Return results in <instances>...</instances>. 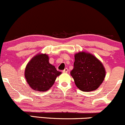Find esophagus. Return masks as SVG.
Returning <instances> with one entry per match:
<instances>
[{"instance_id": "34e87169", "label": "esophagus", "mask_w": 125, "mask_h": 125, "mask_svg": "<svg viewBox=\"0 0 125 125\" xmlns=\"http://www.w3.org/2000/svg\"><path fill=\"white\" fill-rule=\"evenodd\" d=\"M62 72L63 73H67L68 72V68H65V69H64V70Z\"/></svg>"}]
</instances>
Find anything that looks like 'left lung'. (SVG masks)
Returning <instances> with one entry per match:
<instances>
[{"instance_id":"left-lung-1","label":"left lung","mask_w":125,"mask_h":125,"mask_svg":"<svg viewBox=\"0 0 125 125\" xmlns=\"http://www.w3.org/2000/svg\"><path fill=\"white\" fill-rule=\"evenodd\" d=\"M73 68L71 75L80 90H96L103 82L106 71L102 62L89 52H80L75 54Z\"/></svg>"}]
</instances>
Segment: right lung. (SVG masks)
I'll return each instance as SVG.
<instances>
[{
	"label": "right lung",
	"mask_w": 125,
	"mask_h": 125,
	"mask_svg": "<svg viewBox=\"0 0 125 125\" xmlns=\"http://www.w3.org/2000/svg\"><path fill=\"white\" fill-rule=\"evenodd\" d=\"M61 73L50 63L49 56L47 54L38 53L26 65L24 77L33 90L45 92L52 87L57 77Z\"/></svg>",
	"instance_id": "right-lung-1"
}]
</instances>
